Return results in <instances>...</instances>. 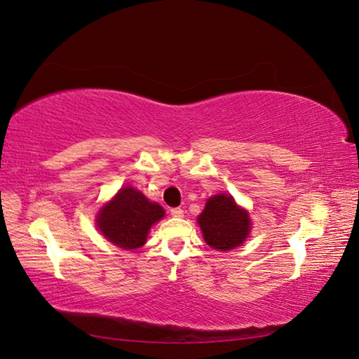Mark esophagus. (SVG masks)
<instances>
[{
    "instance_id": "34e87169",
    "label": "esophagus",
    "mask_w": 359,
    "mask_h": 359,
    "mask_svg": "<svg viewBox=\"0 0 359 359\" xmlns=\"http://www.w3.org/2000/svg\"><path fill=\"white\" fill-rule=\"evenodd\" d=\"M170 214L173 217H184V210L182 208H172L170 210Z\"/></svg>"
}]
</instances>
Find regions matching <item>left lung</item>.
Returning a JSON list of instances; mask_svg holds the SVG:
<instances>
[{"label": "left lung", "mask_w": 359, "mask_h": 359, "mask_svg": "<svg viewBox=\"0 0 359 359\" xmlns=\"http://www.w3.org/2000/svg\"><path fill=\"white\" fill-rule=\"evenodd\" d=\"M198 222L205 243L222 252L243 244L250 232V217L231 194H217L208 199Z\"/></svg>", "instance_id": "obj_1"}]
</instances>
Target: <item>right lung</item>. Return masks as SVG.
<instances>
[{
	"label": "right lung",
	"instance_id": "add662e5",
	"mask_svg": "<svg viewBox=\"0 0 359 359\" xmlns=\"http://www.w3.org/2000/svg\"><path fill=\"white\" fill-rule=\"evenodd\" d=\"M163 215L165 210L158 203L149 202L132 187H124L111 203L103 206L97 224L111 243L132 250L145 244L149 227Z\"/></svg>",
	"mask_w": 359,
	"mask_h": 359
}]
</instances>
